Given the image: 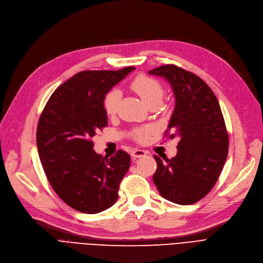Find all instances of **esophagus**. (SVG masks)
Returning a JSON list of instances; mask_svg holds the SVG:
<instances>
[{
    "instance_id": "34e87169",
    "label": "esophagus",
    "mask_w": 263,
    "mask_h": 263,
    "mask_svg": "<svg viewBox=\"0 0 263 263\" xmlns=\"http://www.w3.org/2000/svg\"><path fill=\"white\" fill-rule=\"evenodd\" d=\"M146 154H147V152H145L143 149H134L132 152V157L133 158H141V157L146 156Z\"/></svg>"
}]
</instances>
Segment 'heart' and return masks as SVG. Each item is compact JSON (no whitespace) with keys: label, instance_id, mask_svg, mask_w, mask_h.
I'll return each mask as SVG.
<instances>
[{"label":"heart","instance_id":"heart-1","mask_svg":"<svg viewBox=\"0 0 263 263\" xmlns=\"http://www.w3.org/2000/svg\"><path fill=\"white\" fill-rule=\"evenodd\" d=\"M132 90L137 93L142 101L148 107L153 105H160L164 95V89L162 84L146 74H139L135 77L131 82ZM120 101V92L117 89H112L104 95L103 107L105 112L108 116L116 115L118 110V105ZM154 129L152 126H142V128L134 129L131 133V138L137 142L144 143L148 140Z\"/></svg>","mask_w":263,"mask_h":263}]
</instances>
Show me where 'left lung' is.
<instances>
[{
  "label": "left lung",
  "instance_id": "8db88e82",
  "mask_svg": "<svg viewBox=\"0 0 263 263\" xmlns=\"http://www.w3.org/2000/svg\"><path fill=\"white\" fill-rule=\"evenodd\" d=\"M176 95V108L164 138L179 137L177 156L161 160L153 181L160 195L179 205H192L215 186L229 153V133L215 93L201 78L177 65L155 68Z\"/></svg>",
  "mask_w": 263,
  "mask_h": 263
}]
</instances>
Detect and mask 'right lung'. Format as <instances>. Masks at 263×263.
I'll list each match as a JSON object with an SVG mask.
<instances>
[{"instance_id":"add662e5","label":"right lung","mask_w":263,"mask_h":263,"mask_svg":"<svg viewBox=\"0 0 263 263\" xmlns=\"http://www.w3.org/2000/svg\"><path fill=\"white\" fill-rule=\"evenodd\" d=\"M83 70L48 99L36 128V146L45 176L60 198L84 213H99L118 199L120 182L130 168L128 153L104 157L92 138L108 124L104 95L134 70Z\"/></svg>"}]
</instances>
